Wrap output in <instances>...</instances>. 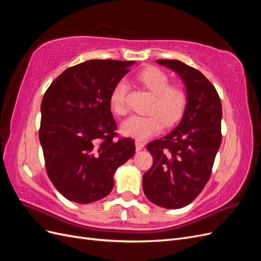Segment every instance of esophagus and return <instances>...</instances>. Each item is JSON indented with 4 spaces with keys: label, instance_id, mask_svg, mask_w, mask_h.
Segmentation results:
<instances>
[{
    "label": "esophagus",
    "instance_id": "obj_1",
    "mask_svg": "<svg viewBox=\"0 0 261 261\" xmlns=\"http://www.w3.org/2000/svg\"><path fill=\"white\" fill-rule=\"evenodd\" d=\"M135 146H136V151H140V150H143L144 147H145V144L141 143V141H136L135 143Z\"/></svg>",
    "mask_w": 261,
    "mask_h": 261
}]
</instances>
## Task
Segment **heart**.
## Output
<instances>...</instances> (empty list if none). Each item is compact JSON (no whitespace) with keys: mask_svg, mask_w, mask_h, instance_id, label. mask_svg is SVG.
Listing matches in <instances>:
<instances>
[{"mask_svg":"<svg viewBox=\"0 0 261 261\" xmlns=\"http://www.w3.org/2000/svg\"><path fill=\"white\" fill-rule=\"evenodd\" d=\"M137 81L153 94L148 115H133L122 123L121 132L125 136L144 140L160 133L165 123L172 126L183 116L188 94L179 85H171L168 74L162 69L149 66L137 74ZM128 84L125 80L116 83L110 96V106L117 115L127 113L126 98Z\"/></svg>","mask_w":261,"mask_h":261,"instance_id":"1","label":"heart"}]
</instances>
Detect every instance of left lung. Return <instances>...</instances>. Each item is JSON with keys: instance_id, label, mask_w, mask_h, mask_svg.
<instances>
[{"instance_id": "1", "label": "left lung", "mask_w": 261, "mask_h": 261, "mask_svg": "<svg viewBox=\"0 0 261 261\" xmlns=\"http://www.w3.org/2000/svg\"><path fill=\"white\" fill-rule=\"evenodd\" d=\"M156 62L180 76L188 102L176 128L147 145L153 163L143 176V188L156 206L179 209L191 203L210 178L222 140V106L215 86L198 69L177 60Z\"/></svg>"}]
</instances>
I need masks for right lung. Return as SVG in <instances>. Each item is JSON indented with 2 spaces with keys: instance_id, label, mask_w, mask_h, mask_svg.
<instances>
[{
  "instance_id": "add662e5",
  "label": "right lung",
  "mask_w": 261,
  "mask_h": 261,
  "mask_svg": "<svg viewBox=\"0 0 261 261\" xmlns=\"http://www.w3.org/2000/svg\"><path fill=\"white\" fill-rule=\"evenodd\" d=\"M134 61L91 60L55 78L41 102L39 139L52 184L70 201L89 203L112 191L113 174L135 153L118 137L110 96Z\"/></svg>"
}]
</instances>
